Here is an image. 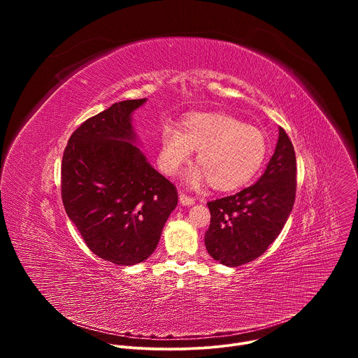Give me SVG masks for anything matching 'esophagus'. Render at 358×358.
<instances>
[{"mask_svg": "<svg viewBox=\"0 0 358 358\" xmlns=\"http://www.w3.org/2000/svg\"><path fill=\"white\" fill-rule=\"evenodd\" d=\"M194 202H195L194 198H191V196H188L185 194H180V203H181V206L191 207V206H194Z\"/></svg>", "mask_w": 358, "mask_h": 358, "instance_id": "1", "label": "esophagus"}]
</instances>
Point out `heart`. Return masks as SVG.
<instances>
[{
  "label": "heart",
  "mask_w": 358,
  "mask_h": 358,
  "mask_svg": "<svg viewBox=\"0 0 358 358\" xmlns=\"http://www.w3.org/2000/svg\"><path fill=\"white\" fill-rule=\"evenodd\" d=\"M196 152L199 169L185 174V181L198 185L210 180L215 189L228 191L246 184L266 157L264 133L227 113H192L180 127L164 126L160 136L159 164L174 176Z\"/></svg>",
  "instance_id": "b5f03b06"
}]
</instances>
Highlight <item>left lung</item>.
Instances as JSON below:
<instances>
[{
    "label": "left lung",
    "mask_w": 358,
    "mask_h": 358,
    "mask_svg": "<svg viewBox=\"0 0 358 358\" xmlns=\"http://www.w3.org/2000/svg\"><path fill=\"white\" fill-rule=\"evenodd\" d=\"M296 196V156L286 131L279 138L265 173L235 195L210 201L211 224L206 248L225 266L259 258L283 229Z\"/></svg>",
    "instance_id": "left-lung-1"
}]
</instances>
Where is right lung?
Wrapping results in <instances>:
<instances>
[{
	"instance_id": "add662e5",
	"label": "right lung",
	"mask_w": 358,
	"mask_h": 358,
	"mask_svg": "<svg viewBox=\"0 0 358 358\" xmlns=\"http://www.w3.org/2000/svg\"><path fill=\"white\" fill-rule=\"evenodd\" d=\"M147 99L123 100L87 119L62 159L65 211L99 258L130 266L156 250L178 202L176 187L151 167L133 129Z\"/></svg>"
}]
</instances>
